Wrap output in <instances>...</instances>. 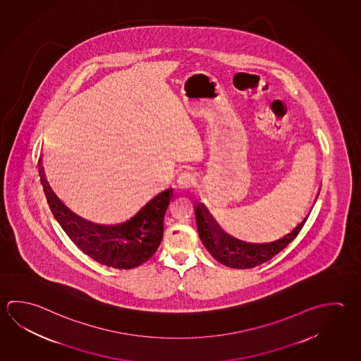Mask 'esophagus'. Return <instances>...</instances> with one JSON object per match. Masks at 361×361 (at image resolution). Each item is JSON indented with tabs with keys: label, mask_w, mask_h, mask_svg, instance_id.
<instances>
[{
	"label": "esophagus",
	"mask_w": 361,
	"mask_h": 361,
	"mask_svg": "<svg viewBox=\"0 0 361 361\" xmlns=\"http://www.w3.org/2000/svg\"><path fill=\"white\" fill-rule=\"evenodd\" d=\"M195 184V177L190 173H182L177 179V185L179 190H190Z\"/></svg>",
	"instance_id": "obj_1"
}]
</instances>
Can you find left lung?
I'll use <instances>...</instances> for the list:
<instances>
[{"instance_id":"left-lung-1","label":"left lung","mask_w":361,"mask_h":361,"mask_svg":"<svg viewBox=\"0 0 361 361\" xmlns=\"http://www.w3.org/2000/svg\"><path fill=\"white\" fill-rule=\"evenodd\" d=\"M310 211L302 219V223L298 224L294 229L290 230L285 235L269 242L245 243L236 240L234 238L231 239L228 234H224L219 229V225L214 223L204 204H196L195 209L198 235L206 250L210 252L211 256L217 262L223 263L224 266L231 269H252L267 262L272 257L279 255L300 233L304 224L308 220Z\"/></svg>"}]
</instances>
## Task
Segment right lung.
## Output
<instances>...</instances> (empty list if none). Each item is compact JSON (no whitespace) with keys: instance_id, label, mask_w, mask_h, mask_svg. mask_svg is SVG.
<instances>
[{"instance_id":"add662e5","label":"right lung","mask_w":361,"mask_h":361,"mask_svg":"<svg viewBox=\"0 0 361 361\" xmlns=\"http://www.w3.org/2000/svg\"><path fill=\"white\" fill-rule=\"evenodd\" d=\"M39 176L53 216L75 245L94 261L113 269H130L154 256L164 233L165 212L173 188L157 193L122 223L99 225L86 221L61 204L44 179L43 168Z\"/></svg>"}]
</instances>
